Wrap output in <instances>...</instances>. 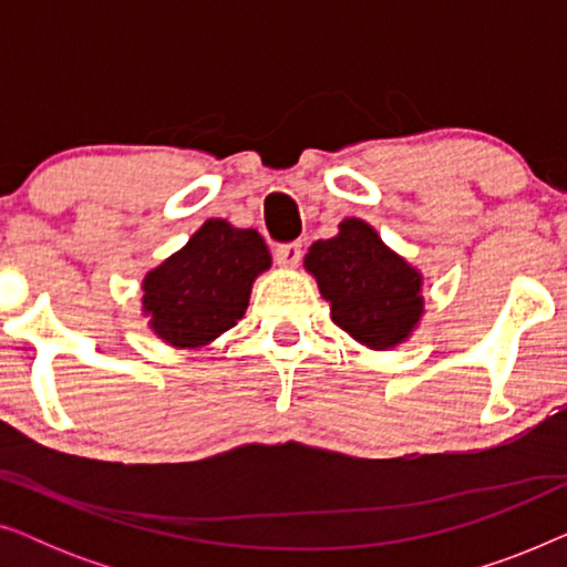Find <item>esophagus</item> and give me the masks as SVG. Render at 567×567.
I'll return each instance as SVG.
<instances>
[{
	"label": "esophagus",
	"mask_w": 567,
	"mask_h": 567,
	"mask_svg": "<svg viewBox=\"0 0 567 567\" xmlns=\"http://www.w3.org/2000/svg\"><path fill=\"white\" fill-rule=\"evenodd\" d=\"M301 260V243H286L276 247V262L284 268L299 266Z\"/></svg>",
	"instance_id": "obj_1"
}]
</instances>
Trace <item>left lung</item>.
Returning <instances> with one entry per match:
<instances>
[{
    "label": "left lung",
    "mask_w": 567,
    "mask_h": 567,
    "mask_svg": "<svg viewBox=\"0 0 567 567\" xmlns=\"http://www.w3.org/2000/svg\"><path fill=\"white\" fill-rule=\"evenodd\" d=\"M305 266L330 301L332 322L359 343L386 351L405 340L423 315L421 274L361 219L309 247Z\"/></svg>",
    "instance_id": "obj_1"
}]
</instances>
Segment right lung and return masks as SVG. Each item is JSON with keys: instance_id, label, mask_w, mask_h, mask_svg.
Returning <instances> with one entry per match:
<instances>
[{"instance_id": "right-lung-1", "label": "right lung", "mask_w": 567, "mask_h": 567, "mask_svg": "<svg viewBox=\"0 0 567 567\" xmlns=\"http://www.w3.org/2000/svg\"><path fill=\"white\" fill-rule=\"evenodd\" d=\"M270 268L255 229L208 219L188 245L144 278V312L152 330L177 348L212 343L243 320L258 274Z\"/></svg>"}]
</instances>
